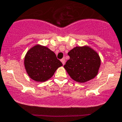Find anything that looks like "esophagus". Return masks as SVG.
Listing matches in <instances>:
<instances>
[{
	"mask_svg": "<svg viewBox=\"0 0 122 122\" xmlns=\"http://www.w3.org/2000/svg\"><path fill=\"white\" fill-rule=\"evenodd\" d=\"M61 62L62 63V64H63V65L65 64V58H62V59H61Z\"/></svg>",
	"mask_w": 122,
	"mask_h": 122,
	"instance_id": "34e87169",
	"label": "esophagus"
}]
</instances>
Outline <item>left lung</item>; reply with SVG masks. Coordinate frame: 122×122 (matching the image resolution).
Listing matches in <instances>:
<instances>
[{
  "instance_id": "8db88e82",
  "label": "left lung",
  "mask_w": 122,
  "mask_h": 122,
  "mask_svg": "<svg viewBox=\"0 0 122 122\" xmlns=\"http://www.w3.org/2000/svg\"><path fill=\"white\" fill-rule=\"evenodd\" d=\"M68 54L70 58L64 67L73 80L84 83L97 76L101 58L94 50L87 46L75 47Z\"/></svg>"
}]
</instances>
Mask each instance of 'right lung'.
Returning <instances> with one entry per match:
<instances>
[{"mask_svg":"<svg viewBox=\"0 0 122 122\" xmlns=\"http://www.w3.org/2000/svg\"><path fill=\"white\" fill-rule=\"evenodd\" d=\"M24 64L28 75L37 82L49 79L62 65L53 51L40 44L36 45L27 52Z\"/></svg>","mask_w":122,"mask_h":122,"instance_id":"right-lung-1","label":"right lung"}]
</instances>
